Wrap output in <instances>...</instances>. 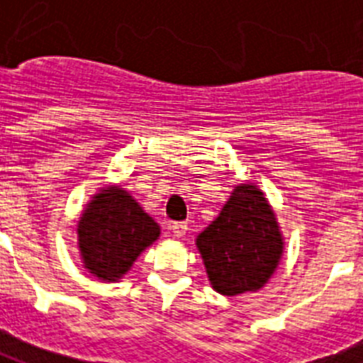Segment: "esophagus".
<instances>
[{"instance_id": "34e87169", "label": "esophagus", "mask_w": 363, "mask_h": 363, "mask_svg": "<svg viewBox=\"0 0 363 363\" xmlns=\"http://www.w3.org/2000/svg\"><path fill=\"white\" fill-rule=\"evenodd\" d=\"M168 230H170L176 238H184L185 232H187V224H185V222H172L170 226H168Z\"/></svg>"}]
</instances>
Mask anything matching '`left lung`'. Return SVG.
<instances>
[{
	"label": "left lung",
	"instance_id": "1",
	"mask_svg": "<svg viewBox=\"0 0 363 363\" xmlns=\"http://www.w3.org/2000/svg\"><path fill=\"white\" fill-rule=\"evenodd\" d=\"M211 286L222 296L257 292L271 279L284 251V238L265 193L240 184L220 214L197 240Z\"/></svg>",
	"mask_w": 363,
	"mask_h": 363
}]
</instances>
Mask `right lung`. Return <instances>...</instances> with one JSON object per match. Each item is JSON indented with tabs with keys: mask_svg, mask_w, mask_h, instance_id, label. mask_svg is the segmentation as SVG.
<instances>
[{
	"mask_svg": "<svg viewBox=\"0 0 363 363\" xmlns=\"http://www.w3.org/2000/svg\"><path fill=\"white\" fill-rule=\"evenodd\" d=\"M160 236V226L121 185L92 195L77 222L81 261L92 277L118 282Z\"/></svg>",
	"mask_w": 363,
	"mask_h": 363,
	"instance_id": "obj_1",
	"label": "right lung"
}]
</instances>
